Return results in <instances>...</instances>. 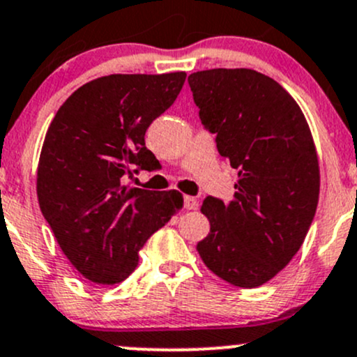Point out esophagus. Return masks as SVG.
Masks as SVG:
<instances>
[{
    "label": "esophagus",
    "instance_id": "obj_1",
    "mask_svg": "<svg viewBox=\"0 0 357 357\" xmlns=\"http://www.w3.org/2000/svg\"><path fill=\"white\" fill-rule=\"evenodd\" d=\"M198 206V199L195 197H185V208L195 210Z\"/></svg>",
    "mask_w": 357,
    "mask_h": 357
}]
</instances>
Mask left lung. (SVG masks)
Segmentation results:
<instances>
[{"mask_svg":"<svg viewBox=\"0 0 357 357\" xmlns=\"http://www.w3.org/2000/svg\"><path fill=\"white\" fill-rule=\"evenodd\" d=\"M188 83L218 152L238 171L229 205L203 202L210 232L197 250L227 283L261 287L298 252L315 215L320 167L310 127L287 89L257 70H198Z\"/></svg>","mask_w":357,"mask_h":357,"instance_id":"left-lung-1","label":"left lung"}]
</instances>
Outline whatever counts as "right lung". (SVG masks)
Instances as JSON below:
<instances>
[{
    "label": "right lung",
    "mask_w": 357,
    "mask_h": 357,
    "mask_svg": "<svg viewBox=\"0 0 357 357\" xmlns=\"http://www.w3.org/2000/svg\"><path fill=\"white\" fill-rule=\"evenodd\" d=\"M185 81V70L98 77L50 121L37 166L38 205L59 248L91 283L130 276L147 238L183 208L179 191L140 190L127 178L135 166L158 162L144 137Z\"/></svg>",
    "instance_id": "1"
}]
</instances>
